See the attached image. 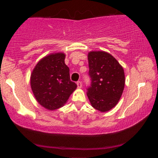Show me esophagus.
Here are the masks:
<instances>
[{
	"mask_svg": "<svg viewBox=\"0 0 158 158\" xmlns=\"http://www.w3.org/2000/svg\"><path fill=\"white\" fill-rule=\"evenodd\" d=\"M77 88H81V87H82V83H81V81H77Z\"/></svg>",
	"mask_w": 158,
	"mask_h": 158,
	"instance_id": "34e87169",
	"label": "esophagus"
}]
</instances>
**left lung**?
I'll return each instance as SVG.
<instances>
[{"label":"left lung","instance_id":"1","mask_svg":"<svg viewBox=\"0 0 158 158\" xmlns=\"http://www.w3.org/2000/svg\"><path fill=\"white\" fill-rule=\"evenodd\" d=\"M90 86L87 96L94 109L108 112L119 101L125 85L123 69L110 54L90 52L88 55Z\"/></svg>","mask_w":158,"mask_h":158}]
</instances>
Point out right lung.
Instances as JSON below:
<instances>
[{"label": "right lung", "instance_id": "right-lung-1", "mask_svg": "<svg viewBox=\"0 0 158 158\" xmlns=\"http://www.w3.org/2000/svg\"><path fill=\"white\" fill-rule=\"evenodd\" d=\"M64 53L52 54L40 60L31 75V87L42 106L55 110L63 106L77 84L70 80Z\"/></svg>", "mask_w": 158, "mask_h": 158}]
</instances>
